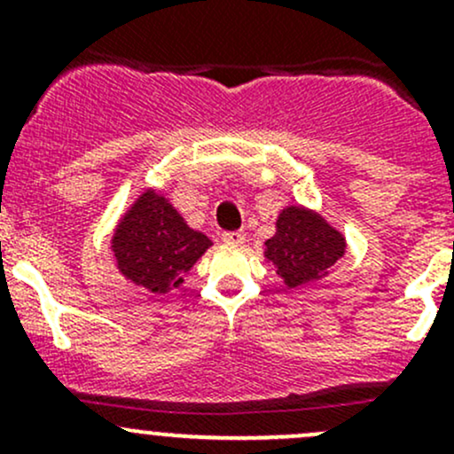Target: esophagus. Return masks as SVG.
Wrapping results in <instances>:
<instances>
[{"label": "esophagus", "instance_id": "esophagus-1", "mask_svg": "<svg viewBox=\"0 0 454 454\" xmlns=\"http://www.w3.org/2000/svg\"><path fill=\"white\" fill-rule=\"evenodd\" d=\"M222 239L231 246H239V244H244L246 235H244V231H226L222 235Z\"/></svg>", "mask_w": 454, "mask_h": 454}]
</instances>
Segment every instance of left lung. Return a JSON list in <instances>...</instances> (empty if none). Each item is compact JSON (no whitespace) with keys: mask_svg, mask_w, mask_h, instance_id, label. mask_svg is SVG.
<instances>
[{"mask_svg":"<svg viewBox=\"0 0 454 454\" xmlns=\"http://www.w3.org/2000/svg\"><path fill=\"white\" fill-rule=\"evenodd\" d=\"M345 237L305 206H287L277 217V232L265 241V259L287 287H301L327 277L345 254Z\"/></svg>","mask_w":454,"mask_h":454,"instance_id":"1","label":"left lung"}]
</instances>
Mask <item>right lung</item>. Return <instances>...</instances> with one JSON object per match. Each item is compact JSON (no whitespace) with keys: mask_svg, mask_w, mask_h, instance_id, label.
Wrapping results in <instances>:
<instances>
[{"mask_svg":"<svg viewBox=\"0 0 454 454\" xmlns=\"http://www.w3.org/2000/svg\"><path fill=\"white\" fill-rule=\"evenodd\" d=\"M213 246L193 231L176 206L146 189L118 222L112 253L125 278L151 294H167L184 283V274Z\"/></svg>","mask_w":454,"mask_h":454,"instance_id":"add662e5","label":"right lung"}]
</instances>
